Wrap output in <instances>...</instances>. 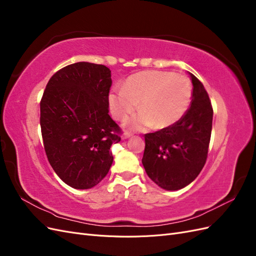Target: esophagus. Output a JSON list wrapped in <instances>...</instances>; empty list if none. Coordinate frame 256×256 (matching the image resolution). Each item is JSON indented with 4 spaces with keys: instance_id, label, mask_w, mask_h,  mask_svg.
Masks as SVG:
<instances>
[{
    "instance_id": "esophagus-1",
    "label": "esophagus",
    "mask_w": 256,
    "mask_h": 256,
    "mask_svg": "<svg viewBox=\"0 0 256 256\" xmlns=\"http://www.w3.org/2000/svg\"><path fill=\"white\" fill-rule=\"evenodd\" d=\"M131 136H132V134H130V132H127V131H126V132L122 134V138H130Z\"/></svg>"
}]
</instances>
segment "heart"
<instances>
[{
  "label": "heart",
  "instance_id": "heart-1",
  "mask_svg": "<svg viewBox=\"0 0 256 256\" xmlns=\"http://www.w3.org/2000/svg\"><path fill=\"white\" fill-rule=\"evenodd\" d=\"M192 86L184 74L168 72L147 70L130 76L122 88H115L109 94L110 109L114 118L125 120L140 102V113L126 120L131 129L154 126L171 127L187 113L191 102Z\"/></svg>",
  "mask_w": 256,
  "mask_h": 256
}]
</instances>
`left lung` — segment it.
<instances>
[{"label": "left lung", "instance_id": "1", "mask_svg": "<svg viewBox=\"0 0 256 256\" xmlns=\"http://www.w3.org/2000/svg\"><path fill=\"white\" fill-rule=\"evenodd\" d=\"M190 108L175 125L145 134L142 164L160 188L175 191L196 180L205 164L212 128V106L194 74Z\"/></svg>", "mask_w": 256, "mask_h": 256}]
</instances>
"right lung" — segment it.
<instances>
[{"mask_svg":"<svg viewBox=\"0 0 256 256\" xmlns=\"http://www.w3.org/2000/svg\"><path fill=\"white\" fill-rule=\"evenodd\" d=\"M111 70L79 62L60 69L40 102L44 147L54 172L74 189L102 182L112 166L110 147L120 128L109 115Z\"/></svg>","mask_w":256,"mask_h":256,"instance_id":"add662e5","label":"right lung"}]
</instances>
